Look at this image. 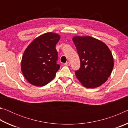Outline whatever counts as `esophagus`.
<instances>
[{"label":"esophagus","instance_id":"1","mask_svg":"<svg viewBox=\"0 0 128 128\" xmlns=\"http://www.w3.org/2000/svg\"><path fill=\"white\" fill-rule=\"evenodd\" d=\"M64 65L66 66H70V62H66V63H65Z\"/></svg>","mask_w":128,"mask_h":128}]
</instances>
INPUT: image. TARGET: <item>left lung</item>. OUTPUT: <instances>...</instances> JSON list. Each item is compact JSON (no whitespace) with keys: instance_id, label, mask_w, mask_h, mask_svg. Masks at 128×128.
<instances>
[{"instance_id":"8db88e82","label":"left lung","mask_w":128,"mask_h":128,"mask_svg":"<svg viewBox=\"0 0 128 128\" xmlns=\"http://www.w3.org/2000/svg\"><path fill=\"white\" fill-rule=\"evenodd\" d=\"M81 66L75 71L77 78L84 87L98 88L108 80L114 68L112 54L102 41L90 36H74Z\"/></svg>"}]
</instances>
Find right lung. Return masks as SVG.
Segmentation results:
<instances>
[{"label":"right lung","instance_id":"right-lung-1","mask_svg":"<svg viewBox=\"0 0 128 128\" xmlns=\"http://www.w3.org/2000/svg\"><path fill=\"white\" fill-rule=\"evenodd\" d=\"M60 38L59 34L48 32L34 39L25 49L21 69L30 84L44 86L55 77L60 68L56 63L58 52L55 47Z\"/></svg>","mask_w":128,"mask_h":128}]
</instances>
